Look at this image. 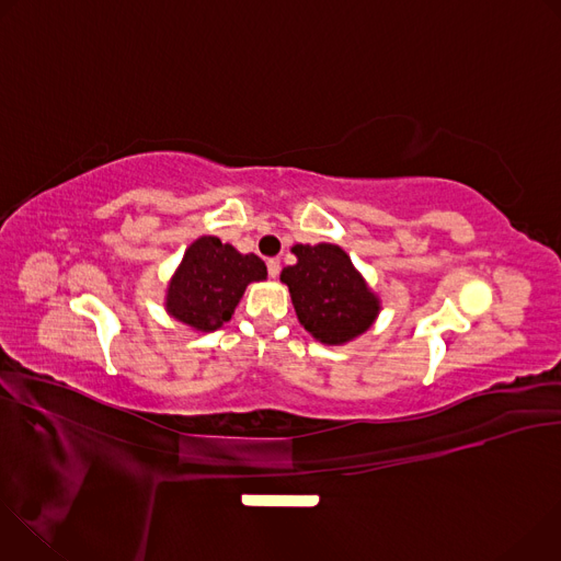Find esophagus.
Wrapping results in <instances>:
<instances>
[{
    "label": "esophagus",
    "instance_id": "34e87169",
    "mask_svg": "<svg viewBox=\"0 0 561 561\" xmlns=\"http://www.w3.org/2000/svg\"><path fill=\"white\" fill-rule=\"evenodd\" d=\"M266 266H268V275L275 279L277 275H279V271H282V264H279V260L277 257H273V260H268L266 262Z\"/></svg>",
    "mask_w": 561,
    "mask_h": 561
}]
</instances>
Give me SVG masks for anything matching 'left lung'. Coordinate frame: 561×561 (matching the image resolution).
<instances>
[{
    "mask_svg": "<svg viewBox=\"0 0 561 561\" xmlns=\"http://www.w3.org/2000/svg\"><path fill=\"white\" fill-rule=\"evenodd\" d=\"M297 262L279 279L288 286L299 324L317 342L344 346L364 335L381 310L379 295L337 244H295Z\"/></svg>",
    "mask_w": 561,
    "mask_h": 561,
    "instance_id": "8db88e82",
    "label": "left lung"
}]
</instances>
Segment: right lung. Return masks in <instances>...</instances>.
<instances>
[{"mask_svg":"<svg viewBox=\"0 0 561 561\" xmlns=\"http://www.w3.org/2000/svg\"><path fill=\"white\" fill-rule=\"evenodd\" d=\"M266 279V264L219 237L202 234L186 249L180 266L167 286V312L180 324L213 333L232 317L239 299L253 282Z\"/></svg>","mask_w":561,"mask_h":561,"instance_id":"add662e5","label":"right lung"}]
</instances>
